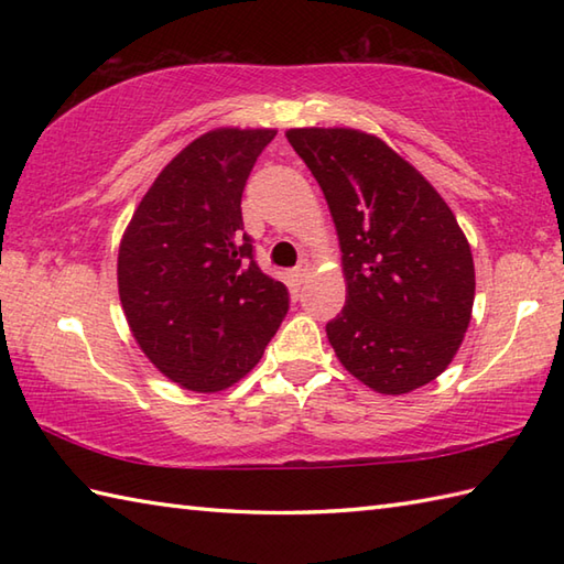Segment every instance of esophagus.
Listing matches in <instances>:
<instances>
[{"mask_svg": "<svg viewBox=\"0 0 564 564\" xmlns=\"http://www.w3.org/2000/svg\"><path fill=\"white\" fill-rule=\"evenodd\" d=\"M307 273H310V263L307 261H301L297 263V267L293 269V281H295V285H301V283H305L307 281Z\"/></svg>", "mask_w": 564, "mask_h": 564, "instance_id": "esophagus-1", "label": "esophagus"}]
</instances>
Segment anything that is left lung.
Segmentation results:
<instances>
[{
  "instance_id": "1",
  "label": "left lung",
  "mask_w": 564,
  "mask_h": 564,
  "mask_svg": "<svg viewBox=\"0 0 564 564\" xmlns=\"http://www.w3.org/2000/svg\"><path fill=\"white\" fill-rule=\"evenodd\" d=\"M337 225L346 305L327 322L344 368L382 394L441 376L475 301L470 245L436 188L376 135L351 128L285 133Z\"/></svg>"
}]
</instances>
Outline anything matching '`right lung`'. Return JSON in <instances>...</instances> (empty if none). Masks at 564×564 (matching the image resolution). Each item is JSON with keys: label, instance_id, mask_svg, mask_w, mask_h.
<instances>
[{"label": "right lung", "instance_id": "add662e5", "mask_svg": "<svg viewBox=\"0 0 564 564\" xmlns=\"http://www.w3.org/2000/svg\"><path fill=\"white\" fill-rule=\"evenodd\" d=\"M275 130L220 128L191 142L140 200L118 251V293L140 349L186 390L245 378L289 313L245 232L242 191Z\"/></svg>", "mask_w": 564, "mask_h": 564}]
</instances>
